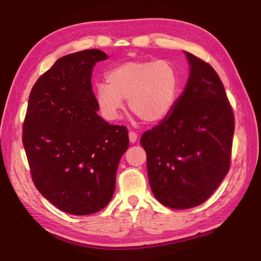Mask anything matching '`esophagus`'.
Segmentation results:
<instances>
[{"label": "esophagus", "mask_w": 261, "mask_h": 261, "mask_svg": "<svg viewBox=\"0 0 261 261\" xmlns=\"http://www.w3.org/2000/svg\"><path fill=\"white\" fill-rule=\"evenodd\" d=\"M137 138H138V135H137L135 131H130L129 132V140H130V143H132V144L136 143Z\"/></svg>", "instance_id": "34e87169"}]
</instances>
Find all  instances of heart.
Wrapping results in <instances>:
<instances>
[{
  "label": "heart",
  "instance_id": "obj_1",
  "mask_svg": "<svg viewBox=\"0 0 261 261\" xmlns=\"http://www.w3.org/2000/svg\"><path fill=\"white\" fill-rule=\"evenodd\" d=\"M94 86L96 105L103 116L118 120L123 100L140 120L155 123L171 112L179 93L178 71L167 60H137L116 65Z\"/></svg>",
  "mask_w": 261,
  "mask_h": 261
}]
</instances>
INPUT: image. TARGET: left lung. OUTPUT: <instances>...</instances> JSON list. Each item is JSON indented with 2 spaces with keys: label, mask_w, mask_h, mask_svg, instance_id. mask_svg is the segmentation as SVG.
I'll use <instances>...</instances> for the list:
<instances>
[{
  "label": "left lung",
  "mask_w": 261,
  "mask_h": 261,
  "mask_svg": "<svg viewBox=\"0 0 261 261\" xmlns=\"http://www.w3.org/2000/svg\"><path fill=\"white\" fill-rule=\"evenodd\" d=\"M191 71L183 94L160 124L141 136L154 197L185 210L202 204L228 174L235 117L215 70L185 53Z\"/></svg>",
  "instance_id": "8db88e82"
}]
</instances>
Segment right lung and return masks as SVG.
Returning <instances> with one entry per match:
<instances>
[{
	"mask_svg": "<svg viewBox=\"0 0 261 261\" xmlns=\"http://www.w3.org/2000/svg\"><path fill=\"white\" fill-rule=\"evenodd\" d=\"M107 59L99 49L65 55L32 87L23 145L35 188L65 213L88 215L108 205L121 156L129 147L124 125L101 118L92 70Z\"/></svg>",
	"mask_w": 261,
	"mask_h": 261,
	"instance_id": "obj_1",
	"label": "right lung"
}]
</instances>
